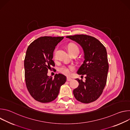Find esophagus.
Instances as JSON below:
<instances>
[{"mask_svg":"<svg viewBox=\"0 0 130 130\" xmlns=\"http://www.w3.org/2000/svg\"><path fill=\"white\" fill-rule=\"evenodd\" d=\"M72 80V79L69 78V77H67V81H71Z\"/></svg>","mask_w":130,"mask_h":130,"instance_id":"obj_1","label":"esophagus"}]
</instances>
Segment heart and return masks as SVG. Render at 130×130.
I'll return each instance as SVG.
<instances>
[{
	"label": "heart",
	"instance_id": "b5f03b06",
	"mask_svg": "<svg viewBox=\"0 0 130 130\" xmlns=\"http://www.w3.org/2000/svg\"><path fill=\"white\" fill-rule=\"evenodd\" d=\"M57 48L55 49V50L53 52V59L54 60H56L57 59ZM68 50L70 53L74 52H77L79 53V49L78 47L77 46V45H76L74 43H70L68 45ZM74 70H75V67H74L72 65H69L68 66H63L61 67L59 69L60 71L62 73L64 74V75H65L66 76H69L71 74V72L72 71H73Z\"/></svg>",
	"mask_w": 130,
	"mask_h": 130
}]
</instances>
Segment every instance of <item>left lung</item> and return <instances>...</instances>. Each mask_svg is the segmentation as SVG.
<instances>
[{"mask_svg": "<svg viewBox=\"0 0 130 130\" xmlns=\"http://www.w3.org/2000/svg\"><path fill=\"white\" fill-rule=\"evenodd\" d=\"M82 47L84 61L77 73L85 75V81L76 79L78 87L73 90L79 101L89 103L96 101L102 94L106 85L108 64L107 52L104 45L94 37L84 34L66 36Z\"/></svg>", "mask_w": 130, "mask_h": 130, "instance_id": "left-lung-1", "label": "left lung"}]
</instances>
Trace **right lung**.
Instances as JSON below:
<instances>
[{
  "label": "right lung",
  "instance_id": "right-lung-1",
  "mask_svg": "<svg viewBox=\"0 0 130 130\" xmlns=\"http://www.w3.org/2000/svg\"><path fill=\"white\" fill-rule=\"evenodd\" d=\"M63 37L43 36L34 41L28 46L24 60L25 77L27 88L31 96L42 103L52 101L58 97L61 86L66 77L59 73L54 79L47 75L52 60L53 51Z\"/></svg>",
  "mask_w": 130,
  "mask_h": 130
}]
</instances>
